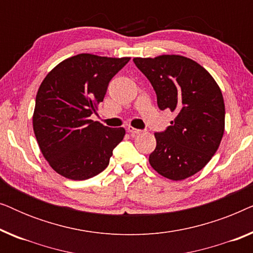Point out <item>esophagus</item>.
Listing matches in <instances>:
<instances>
[{
	"label": "esophagus",
	"mask_w": 253,
	"mask_h": 253,
	"mask_svg": "<svg viewBox=\"0 0 253 253\" xmlns=\"http://www.w3.org/2000/svg\"><path fill=\"white\" fill-rule=\"evenodd\" d=\"M126 129H127V132L131 133V134H133V136H134V134H139V133L141 132V130H139V129H136V127L130 126H127Z\"/></svg>",
	"instance_id": "34e87169"
}]
</instances>
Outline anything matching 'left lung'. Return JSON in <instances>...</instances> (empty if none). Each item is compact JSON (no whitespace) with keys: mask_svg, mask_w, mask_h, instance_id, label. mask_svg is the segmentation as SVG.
<instances>
[{"mask_svg":"<svg viewBox=\"0 0 253 253\" xmlns=\"http://www.w3.org/2000/svg\"><path fill=\"white\" fill-rule=\"evenodd\" d=\"M153 86L161 110L176 114L165 132L154 133L150 165L161 176L182 181L209 164L224 132L221 89L205 68L182 55L134 57Z\"/></svg>","mask_w":253,"mask_h":253,"instance_id":"8db88e82","label":"left lung"}]
</instances>
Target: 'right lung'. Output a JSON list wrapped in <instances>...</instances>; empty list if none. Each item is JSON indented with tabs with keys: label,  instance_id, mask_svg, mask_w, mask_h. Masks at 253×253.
<instances>
[{
	"label": "right lung",
	"instance_id": "obj_1",
	"mask_svg": "<svg viewBox=\"0 0 253 253\" xmlns=\"http://www.w3.org/2000/svg\"><path fill=\"white\" fill-rule=\"evenodd\" d=\"M129 61L78 54L58 63L41 83L33 130L41 153L57 174L83 181L109 165L126 129H112L89 116L103 101L110 79Z\"/></svg>",
	"mask_w": 253,
	"mask_h": 253
}]
</instances>
